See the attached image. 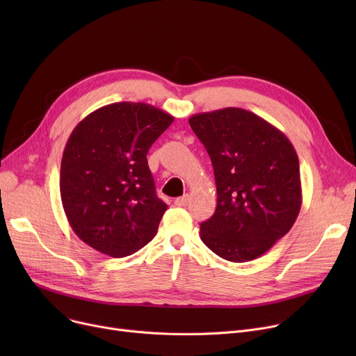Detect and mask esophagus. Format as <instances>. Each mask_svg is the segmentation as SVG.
Masks as SVG:
<instances>
[{
  "mask_svg": "<svg viewBox=\"0 0 356 356\" xmlns=\"http://www.w3.org/2000/svg\"><path fill=\"white\" fill-rule=\"evenodd\" d=\"M189 200H191V196L189 195H184L181 197H177L175 200V204H177V207H186V204L189 203Z\"/></svg>",
  "mask_w": 356,
  "mask_h": 356,
  "instance_id": "esophagus-1",
  "label": "esophagus"
}]
</instances>
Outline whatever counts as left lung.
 I'll return each mask as SVG.
<instances>
[{
  "instance_id": "1",
  "label": "left lung",
  "mask_w": 356,
  "mask_h": 356,
  "mask_svg": "<svg viewBox=\"0 0 356 356\" xmlns=\"http://www.w3.org/2000/svg\"><path fill=\"white\" fill-rule=\"evenodd\" d=\"M211 157L216 209L200 223V239L232 263L267 252L302 207L298 157L290 140L252 112L223 108L189 118Z\"/></svg>"
}]
</instances>
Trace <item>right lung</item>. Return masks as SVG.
Segmentation results:
<instances>
[{
  "instance_id": "obj_1",
  "label": "right lung",
  "mask_w": 356,
  "mask_h": 356,
  "mask_svg": "<svg viewBox=\"0 0 356 356\" xmlns=\"http://www.w3.org/2000/svg\"><path fill=\"white\" fill-rule=\"evenodd\" d=\"M173 117L143 102H117L83 118L66 143L60 196L73 232L121 258L152 241L167 204L157 196L147 153Z\"/></svg>"
}]
</instances>
